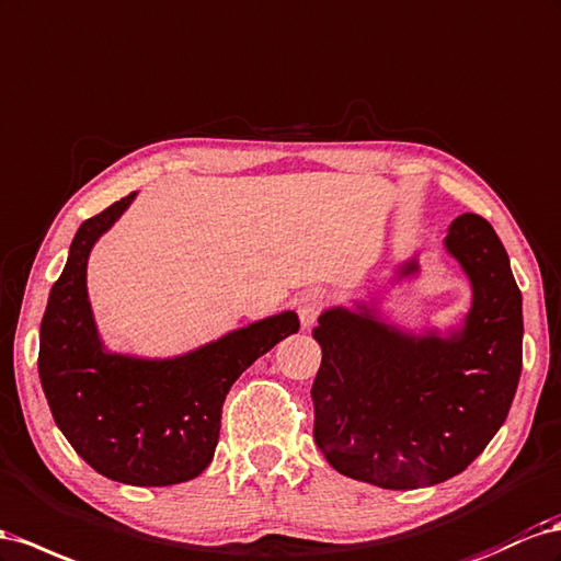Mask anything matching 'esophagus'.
<instances>
[{
  "mask_svg": "<svg viewBox=\"0 0 561 561\" xmlns=\"http://www.w3.org/2000/svg\"><path fill=\"white\" fill-rule=\"evenodd\" d=\"M323 307H325V293L318 290V287H313V290L301 295L299 297V305H297L301 328L309 330L318 321V316H321Z\"/></svg>",
  "mask_w": 561,
  "mask_h": 561,
  "instance_id": "esophagus-1",
  "label": "esophagus"
}]
</instances>
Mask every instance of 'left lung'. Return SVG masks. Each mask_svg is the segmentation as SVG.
Here are the masks:
<instances>
[{
	"mask_svg": "<svg viewBox=\"0 0 561 561\" xmlns=\"http://www.w3.org/2000/svg\"><path fill=\"white\" fill-rule=\"evenodd\" d=\"M444 250L472 287L458 325L401 328L382 297L318 316L313 438L344 477L391 491L434 486L481 456L510 413L524 340L510 256L479 215L453 219ZM417 254L397 266L391 285L420 276Z\"/></svg>",
	"mask_w": 561,
	"mask_h": 561,
	"instance_id": "1",
	"label": "left lung"
}]
</instances>
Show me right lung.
I'll return each mask as SVG.
<instances>
[{
	"instance_id": "right-lung-1",
	"label": "right lung",
	"mask_w": 561,
	"mask_h": 561,
	"mask_svg": "<svg viewBox=\"0 0 561 561\" xmlns=\"http://www.w3.org/2000/svg\"><path fill=\"white\" fill-rule=\"evenodd\" d=\"M136 193L87 219L75 233L39 328V380L58 430L99 474L129 486H172L203 474L215 458L226 393L243 370L295 335L280 311L168 358L111 352L87 293L96 240Z\"/></svg>"
}]
</instances>
